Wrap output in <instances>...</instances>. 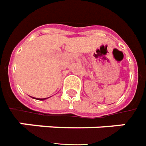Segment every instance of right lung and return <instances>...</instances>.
Returning a JSON list of instances; mask_svg holds the SVG:
<instances>
[{"label":"right lung","mask_w":146,"mask_h":146,"mask_svg":"<svg viewBox=\"0 0 146 146\" xmlns=\"http://www.w3.org/2000/svg\"><path fill=\"white\" fill-rule=\"evenodd\" d=\"M34 99H35V98H34ZM46 98H44V99H38V100H46Z\"/></svg>","instance_id":"add662e5"}]
</instances>
